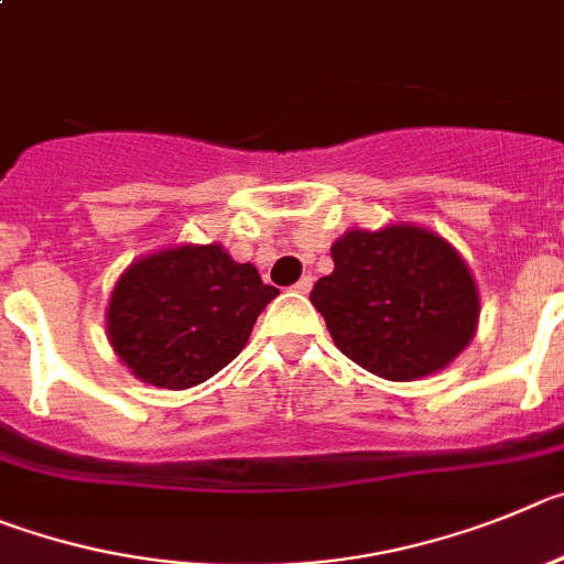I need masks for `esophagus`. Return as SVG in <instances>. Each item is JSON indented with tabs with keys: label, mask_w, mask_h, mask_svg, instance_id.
Segmentation results:
<instances>
[{
	"label": "esophagus",
	"mask_w": 564,
	"mask_h": 564,
	"mask_svg": "<svg viewBox=\"0 0 564 564\" xmlns=\"http://www.w3.org/2000/svg\"><path fill=\"white\" fill-rule=\"evenodd\" d=\"M312 283H314V278L312 275H303L301 281L294 283V292H301V294H308L312 292Z\"/></svg>",
	"instance_id": "obj_1"
}]
</instances>
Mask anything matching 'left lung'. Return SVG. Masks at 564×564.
I'll list each match as a JSON object with an SVG mask.
<instances>
[{
    "mask_svg": "<svg viewBox=\"0 0 564 564\" xmlns=\"http://www.w3.org/2000/svg\"><path fill=\"white\" fill-rule=\"evenodd\" d=\"M332 258L334 272L308 297L359 368L390 382L424 379L455 362L478 332V283L438 232L410 221L351 227Z\"/></svg>",
    "mask_w": 564,
    "mask_h": 564,
    "instance_id": "obj_1",
    "label": "left lung"
}]
</instances>
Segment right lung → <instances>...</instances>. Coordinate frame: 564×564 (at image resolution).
<instances>
[{
	"label": "right lung",
	"instance_id": "add662e5",
	"mask_svg": "<svg viewBox=\"0 0 564 564\" xmlns=\"http://www.w3.org/2000/svg\"><path fill=\"white\" fill-rule=\"evenodd\" d=\"M278 294L216 241L171 245L126 267L109 294L106 337L137 379L187 390L241 354Z\"/></svg>",
	"mask_w": 564,
	"mask_h": 564
}]
</instances>
